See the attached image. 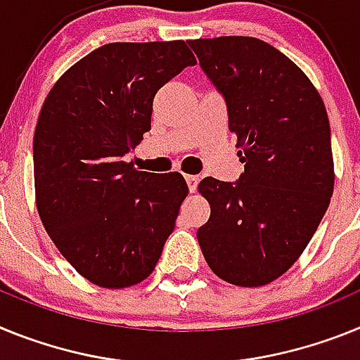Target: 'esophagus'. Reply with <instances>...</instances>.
I'll list each match as a JSON object with an SVG mask.
<instances>
[{
  "label": "esophagus",
  "instance_id": "34e87169",
  "mask_svg": "<svg viewBox=\"0 0 360 360\" xmlns=\"http://www.w3.org/2000/svg\"><path fill=\"white\" fill-rule=\"evenodd\" d=\"M184 179H186V184H188L190 192L193 193L195 190H198V184H199V177L198 176H186Z\"/></svg>",
  "mask_w": 360,
  "mask_h": 360
}]
</instances>
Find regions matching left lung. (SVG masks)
Listing matches in <instances>:
<instances>
[{"label": "left lung", "mask_w": 360, "mask_h": 360, "mask_svg": "<svg viewBox=\"0 0 360 360\" xmlns=\"http://www.w3.org/2000/svg\"><path fill=\"white\" fill-rule=\"evenodd\" d=\"M223 94L245 174L205 177L210 219L198 230L208 266L236 286H264L290 270L333 193L326 106L304 72L257 37L188 41Z\"/></svg>", "instance_id": "obj_1"}]
</instances>
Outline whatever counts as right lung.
I'll return each mask as SVG.
<instances>
[{
  "label": "right lung",
  "instance_id": "add662e5",
  "mask_svg": "<svg viewBox=\"0 0 360 360\" xmlns=\"http://www.w3.org/2000/svg\"><path fill=\"white\" fill-rule=\"evenodd\" d=\"M192 65L184 41L108 43L72 65L43 103L37 212L61 255L101 288L145 281L174 232L184 177L136 170L124 155L150 130L158 90Z\"/></svg>",
  "mask_w": 360,
  "mask_h": 360
}]
</instances>
